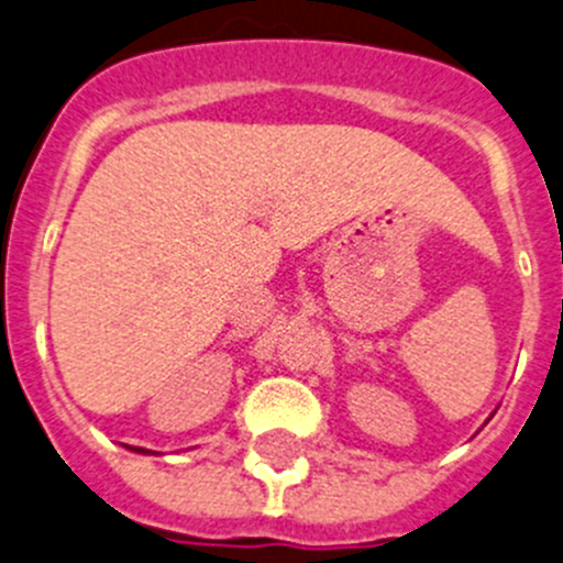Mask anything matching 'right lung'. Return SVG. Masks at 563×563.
<instances>
[{
  "instance_id": "1",
  "label": "right lung",
  "mask_w": 563,
  "mask_h": 563,
  "mask_svg": "<svg viewBox=\"0 0 563 563\" xmlns=\"http://www.w3.org/2000/svg\"><path fill=\"white\" fill-rule=\"evenodd\" d=\"M130 450H135V453H152V450H143V448H130Z\"/></svg>"
}]
</instances>
